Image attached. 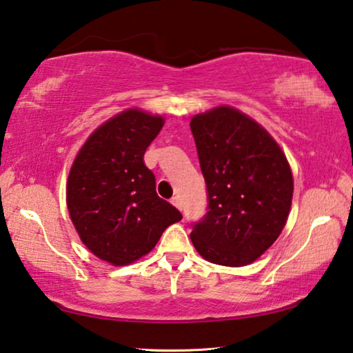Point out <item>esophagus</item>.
Here are the masks:
<instances>
[{"label": "esophagus", "mask_w": 353, "mask_h": 353, "mask_svg": "<svg viewBox=\"0 0 353 353\" xmlns=\"http://www.w3.org/2000/svg\"><path fill=\"white\" fill-rule=\"evenodd\" d=\"M171 204L176 205L179 210H182V201H181V198H179V196H174V198L171 199Z\"/></svg>", "instance_id": "1"}]
</instances>
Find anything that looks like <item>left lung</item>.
<instances>
[{
  "mask_svg": "<svg viewBox=\"0 0 353 353\" xmlns=\"http://www.w3.org/2000/svg\"><path fill=\"white\" fill-rule=\"evenodd\" d=\"M207 185V213L191 241L205 260L244 266L277 240L288 219L292 174L276 140L229 105L190 121Z\"/></svg>",
  "mask_w": 353,
  "mask_h": 353,
  "instance_id": "8db88e82",
  "label": "left lung"
}]
</instances>
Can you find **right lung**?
Segmentation results:
<instances>
[{
    "label": "right lung",
    "instance_id": "1",
    "mask_svg": "<svg viewBox=\"0 0 353 353\" xmlns=\"http://www.w3.org/2000/svg\"><path fill=\"white\" fill-rule=\"evenodd\" d=\"M163 118L130 109L88 137L67 183V205L82 243L115 266L151 252L181 212L159 198L155 177L143 162Z\"/></svg>",
    "mask_w": 353,
    "mask_h": 353
}]
</instances>
